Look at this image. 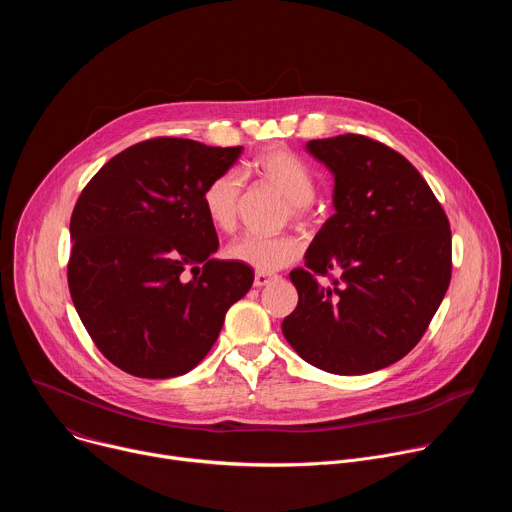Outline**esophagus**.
<instances>
[{"label":"esophagus","instance_id":"34e87169","mask_svg":"<svg viewBox=\"0 0 512 512\" xmlns=\"http://www.w3.org/2000/svg\"><path fill=\"white\" fill-rule=\"evenodd\" d=\"M275 279V275H271V273H255V281H253V285L255 287H265L267 283H271Z\"/></svg>","mask_w":512,"mask_h":512}]
</instances>
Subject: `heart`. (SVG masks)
Returning a JSON list of instances; mask_svg holds the SVG:
<instances>
[{"instance_id": "obj_1", "label": "heart", "mask_w": 512, "mask_h": 512, "mask_svg": "<svg viewBox=\"0 0 512 512\" xmlns=\"http://www.w3.org/2000/svg\"><path fill=\"white\" fill-rule=\"evenodd\" d=\"M249 172L263 184L275 188L287 202L289 214L304 223L310 216V202L316 196V178L310 166L287 148H269L249 164ZM243 186L235 172L210 178L202 190V208L214 229L231 233L237 227ZM302 239L296 235L261 237L243 235L227 247L229 259L243 263L257 273H273L300 259Z\"/></svg>"}]
</instances>
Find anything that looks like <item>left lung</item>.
<instances>
[{
  "label": "left lung",
  "instance_id": "obj_1",
  "mask_svg": "<svg viewBox=\"0 0 512 512\" xmlns=\"http://www.w3.org/2000/svg\"><path fill=\"white\" fill-rule=\"evenodd\" d=\"M306 148L334 174L336 212L314 237L306 267L289 273L300 300L281 330L326 373H373L401 360L440 308L452 279L450 221L389 145L346 133ZM320 276L333 283L322 286Z\"/></svg>",
  "mask_w": 512,
  "mask_h": 512
}]
</instances>
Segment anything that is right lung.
<instances>
[{
    "instance_id": "right-lung-1",
    "label": "right lung",
    "mask_w": 512,
    "mask_h": 512,
    "mask_svg": "<svg viewBox=\"0 0 512 512\" xmlns=\"http://www.w3.org/2000/svg\"><path fill=\"white\" fill-rule=\"evenodd\" d=\"M241 152L182 137L145 139L83 188L70 216L68 289L117 369L139 379L192 371L253 285L251 267L212 259L218 237L202 208L206 182Z\"/></svg>"
}]
</instances>
